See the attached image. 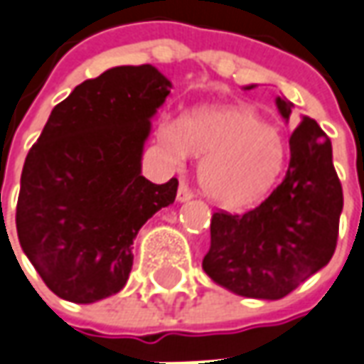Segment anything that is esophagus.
Masks as SVG:
<instances>
[{
    "label": "esophagus",
    "mask_w": 364,
    "mask_h": 364,
    "mask_svg": "<svg viewBox=\"0 0 364 364\" xmlns=\"http://www.w3.org/2000/svg\"><path fill=\"white\" fill-rule=\"evenodd\" d=\"M177 199L179 201H189V199H193V191L189 189V185L185 181H181V185H179V191H177Z\"/></svg>",
    "instance_id": "34e87169"
}]
</instances>
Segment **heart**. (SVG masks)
<instances>
[{
    "label": "heart",
    "mask_w": 364,
    "mask_h": 364,
    "mask_svg": "<svg viewBox=\"0 0 364 364\" xmlns=\"http://www.w3.org/2000/svg\"><path fill=\"white\" fill-rule=\"evenodd\" d=\"M157 137L175 157L203 159L199 181L227 209L249 207L275 185L285 163L281 133L247 105H221L185 121L163 119Z\"/></svg>",
    "instance_id": "b5f03b06"
}]
</instances>
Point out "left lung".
Masks as SVG:
<instances>
[{
	"mask_svg": "<svg viewBox=\"0 0 364 364\" xmlns=\"http://www.w3.org/2000/svg\"><path fill=\"white\" fill-rule=\"evenodd\" d=\"M289 121L293 103L277 97ZM283 183L243 215L217 211L203 271L217 285L249 299L277 301L331 261L343 211V187L327 133L303 117L291 139Z\"/></svg>",
	"mask_w": 364,
	"mask_h": 364,
	"instance_id": "1",
	"label": "left lung"
}]
</instances>
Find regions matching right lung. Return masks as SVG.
I'll use <instances>...</instances> for the list:
<instances>
[{"label": "right lung", "instance_id": "right-lung-1", "mask_svg": "<svg viewBox=\"0 0 364 364\" xmlns=\"http://www.w3.org/2000/svg\"><path fill=\"white\" fill-rule=\"evenodd\" d=\"M171 93L153 65L111 68L58 103L21 171L19 245L53 293L95 303L119 293L131 245L147 219L171 205L179 181L141 175L151 117Z\"/></svg>", "mask_w": 364, "mask_h": 364}]
</instances>
